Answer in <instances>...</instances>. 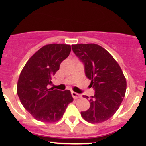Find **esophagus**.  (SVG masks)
<instances>
[{
    "label": "esophagus",
    "instance_id": "obj_1",
    "mask_svg": "<svg viewBox=\"0 0 146 146\" xmlns=\"http://www.w3.org/2000/svg\"><path fill=\"white\" fill-rule=\"evenodd\" d=\"M72 96H73V98H74V99H78V98H80L81 96L79 94H77V93H76V92H74V91H72Z\"/></svg>",
    "mask_w": 146,
    "mask_h": 146
}]
</instances>
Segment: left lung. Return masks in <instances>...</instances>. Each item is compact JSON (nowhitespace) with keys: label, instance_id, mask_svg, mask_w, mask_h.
I'll return each instance as SVG.
<instances>
[{"label":"left lung","instance_id":"obj_1","mask_svg":"<svg viewBox=\"0 0 146 146\" xmlns=\"http://www.w3.org/2000/svg\"><path fill=\"white\" fill-rule=\"evenodd\" d=\"M72 48L84 64L86 77L91 80L90 86L95 90L89 100L91 106L81 115L89 123L104 122L115 113L124 98L126 80L123 72L114 58L99 45L79 44Z\"/></svg>","mask_w":146,"mask_h":146}]
</instances>
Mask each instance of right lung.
Wrapping results in <instances>:
<instances>
[{
    "label": "right lung",
    "mask_w": 146,
    "mask_h": 146,
    "mask_svg": "<svg viewBox=\"0 0 146 146\" xmlns=\"http://www.w3.org/2000/svg\"><path fill=\"white\" fill-rule=\"evenodd\" d=\"M70 52V45H45L33 54L23 67L17 82V95L25 109L37 121L56 122L73 101L69 90L48 88L52 77Z\"/></svg>",
    "instance_id": "add662e5"
}]
</instances>
